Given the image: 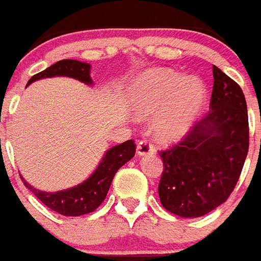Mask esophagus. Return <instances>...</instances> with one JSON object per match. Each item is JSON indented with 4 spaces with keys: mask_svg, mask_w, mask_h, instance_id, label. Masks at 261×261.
Masks as SVG:
<instances>
[{
    "mask_svg": "<svg viewBox=\"0 0 261 261\" xmlns=\"http://www.w3.org/2000/svg\"><path fill=\"white\" fill-rule=\"evenodd\" d=\"M138 155H150L155 152L154 144H151L148 141H141L137 146Z\"/></svg>",
    "mask_w": 261,
    "mask_h": 261,
    "instance_id": "34e87169",
    "label": "esophagus"
}]
</instances>
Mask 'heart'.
<instances>
[{
    "label": "heart",
    "instance_id": "b5f03b06",
    "mask_svg": "<svg viewBox=\"0 0 261 261\" xmlns=\"http://www.w3.org/2000/svg\"><path fill=\"white\" fill-rule=\"evenodd\" d=\"M207 102V87L198 76L168 69H154L137 80L131 107L138 117L154 118V133L162 141L188 134Z\"/></svg>",
    "mask_w": 261,
    "mask_h": 261
}]
</instances>
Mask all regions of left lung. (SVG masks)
<instances>
[{
  "label": "left lung",
  "mask_w": 261,
  "mask_h": 261,
  "mask_svg": "<svg viewBox=\"0 0 261 261\" xmlns=\"http://www.w3.org/2000/svg\"><path fill=\"white\" fill-rule=\"evenodd\" d=\"M208 114L180 142L159 152L163 172L159 198L181 218H199L223 204L233 191L248 154L247 102L238 83L212 66Z\"/></svg>",
  "instance_id": "1"
}]
</instances>
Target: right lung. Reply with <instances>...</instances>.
I'll return each instance as SVG.
<instances>
[{
    "label": "right lung",
    "mask_w": 261,
    "mask_h": 261,
    "mask_svg": "<svg viewBox=\"0 0 261 261\" xmlns=\"http://www.w3.org/2000/svg\"><path fill=\"white\" fill-rule=\"evenodd\" d=\"M51 76H70L86 85H93V80L90 78L89 63L75 60H62L41 73L33 75L26 86H29L34 81L51 78ZM135 148L137 146L133 139L109 148L103 155V159L100 161L99 166L86 180L62 191L45 192L30 186L23 178L22 181L25 187L29 188L46 207H49L53 211L65 216L86 215L95 211L102 204L114 176L124 163L134 156Z\"/></svg>",
    "instance_id": "right-lung-1"
}]
</instances>
